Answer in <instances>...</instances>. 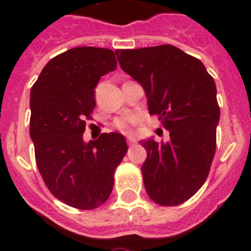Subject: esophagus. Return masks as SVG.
<instances>
[{
    "label": "esophagus",
    "mask_w": 251,
    "mask_h": 251,
    "mask_svg": "<svg viewBox=\"0 0 251 251\" xmlns=\"http://www.w3.org/2000/svg\"><path fill=\"white\" fill-rule=\"evenodd\" d=\"M128 146H129V147L136 146V141H133V139H128Z\"/></svg>",
    "instance_id": "1"
}]
</instances>
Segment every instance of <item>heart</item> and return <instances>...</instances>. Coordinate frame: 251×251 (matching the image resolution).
<instances>
[{
    "mask_svg": "<svg viewBox=\"0 0 251 251\" xmlns=\"http://www.w3.org/2000/svg\"><path fill=\"white\" fill-rule=\"evenodd\" d=\"M137 122H138V119L134 115H126L123 118L115 119L113 122V127L115 129H118L119 132L124 133V134H130L132 133V128L130 127H132L133 124H136Z\"/></svg>",
    "mask_w": 251,
    "mask_h": 251,
    "instance_id": "heart-1",
    "label": "heart"
}]
</instances>
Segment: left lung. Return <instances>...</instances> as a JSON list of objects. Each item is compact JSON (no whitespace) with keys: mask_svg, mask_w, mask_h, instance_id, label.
<instances>
[{"mask_svg":"<svg viewBox=\"0 0 251 251\" xmlns=\"http://www.w3.org/2000/svg\"><path fill=\"white\" fill-rule=\"evenodd\" d=\"M121 68L146 92L150 114L170 130L167 143L141 141L146 191L162 206L194 196L206 181L216 150L220 108L203 64L172 45L115 51Z\"/></svg>","mask_w":251,"mask_h":251,"instance_id":"1","label":"left lung"}]
</instances>
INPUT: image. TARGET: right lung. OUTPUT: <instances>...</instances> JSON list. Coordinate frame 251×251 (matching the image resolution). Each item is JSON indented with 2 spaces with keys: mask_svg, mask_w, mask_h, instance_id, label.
<instances>
[{
  "mask_svg": "<svg viewBox=\"0 0 251 251\" xmlns=\"http://www.w3.org/2000/svg\"><path fill=\"white\" fill-rule=\"evenodd\" d=\"M117 69L114 51L83 46L52 57L30 93V137L46 187L57 200L93 210L110 196L114 172L128 146L119 133L85 143L99 79Z\"/></svg>",
  "mask_w": 251,
  "mask_h": 251,
  "instance_id": "add662e5",
  "label": "right lung"
}]
</instances>
